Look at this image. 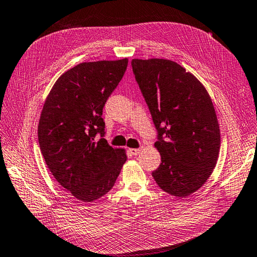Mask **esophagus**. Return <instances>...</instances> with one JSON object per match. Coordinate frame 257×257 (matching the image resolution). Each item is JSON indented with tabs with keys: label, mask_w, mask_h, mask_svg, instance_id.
<instances>
[{
	"label": "esophagus",
	"mask_w": 257,
	"mask_h": 257,
	"mask_svg": "<svg viewBox=\"0 0 257 257\" xmlns=\"http://www.w3.org/2000/svg\"><path fill=\"white\" fill-rule=\"evenodd\" d=\"M140 152H142V149H140V148H133V149H130V153H132V154L135 155V156L139 155Z\"/></svg>",
	"instance_id": "1"
}]
</instances>
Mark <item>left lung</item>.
I'll list each match as a JSON object with an SVG mask.
<instances>
[{
    "instance_id": "left-lung-1",
    "label": "left lung",
    "mask_w": 257,
    "mask_h": 257,
    "mask_svg": "<svg viewBox=\"0 0 257 257\" xmlns=\"http://www.w3.org/2000/svg\"><path fill=\"white\" fill-rule=\"evenodd\" d=\"M136 81L158 132L162 164L153 172L164 192L187 197L212 175L220 148L219 124L207 90L182 65L134 59Z\"/></svg>"
}]
</instances>
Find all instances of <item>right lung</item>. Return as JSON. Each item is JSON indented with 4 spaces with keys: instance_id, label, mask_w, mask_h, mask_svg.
<instances>
[{
    "instance_id": "add662e5",
    "label": "right lung",
    "mask_w": 257,
    "mask_h": 257,
    "mask_svg": "<svg viewBox=\"0 0 257 257\" xmlns=\"http://www.w3.org/2000/svg\"><path fill=\"white\" fill-rule=\"evenodd\" d=\"M127 65V58L75 65L55 81L43 104L38 138L45 164L63 188L85 203L113 187L127 160L124 149L103 138L102 119Z\"/></svg>"
}]
</instances>
